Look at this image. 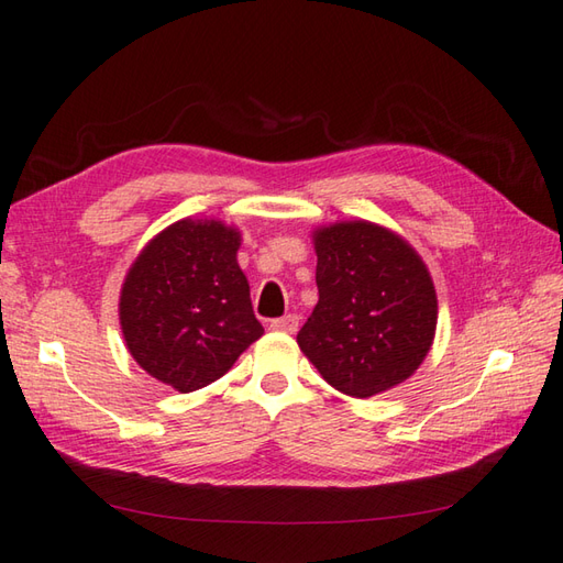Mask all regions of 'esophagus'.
Instances as JSON below:
<instances>
[{
    "label": "esophagus",
    "mask_w": 563,
    "mask_h": 563,
    "mask_svg": "<svg viewBox=\"0 0 563 563\" xmlns=\"http://www.w3.org/2000/svg\"><path fill=\"white\" fill-rule=\"evenodd\" d=\"M269 328L277 330V332H296L298 330V316L289 313V316H284V318L272 320Z\"/></svg>",
    "instance_id": "1"
}]
</instances>
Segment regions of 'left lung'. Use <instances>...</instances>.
<instances>
[{
    "label": "left lung",
    "mask_w": 563,
    "mask_h": 563,
    "mask_svg": "<svg viewBox=\"0 0 563 563\" xmlns=\"http://www.w3.org/2000/svg\"><path fill=\"white\" fill-rule=\"evenodd\" d=\"M318 303L296 342L338 391L369 398L428 357L438 294L408 240L369 221L316 228Z\"/></svg>",
    "instance_id": "1"
}]
</instances>
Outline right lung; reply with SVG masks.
<instances>
[{"mask_svg":"<svg viewBox=\"0 0 563 563\" xmlns=\"http://www.w3.org/2000/svg\"><path fill=\"white\" fill-rule=\"evenodd\" d=\"M240 240L223 221L181 218L141 250L123 279L125 347L179 394L221 378L265 332L238 265Z\"/></svg>","mask_w":563,"mask_h":563,"instance_id":"add662e5","label":"right lung"}]
</instances>
